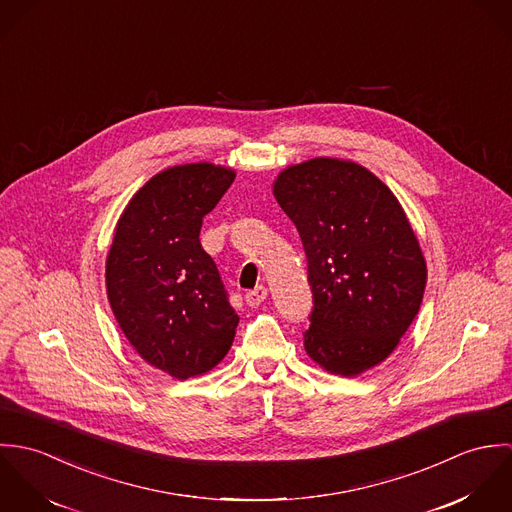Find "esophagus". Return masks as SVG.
I'll use <instances>...</instances> for the list:
<instances>
[{"instance_id": "1", "label": "esophagus", "mask_w": 512, "mask_h": 512, "mask_svg": "<svg viewBox=\"0 0 512 512\" xmlns=\"http://www.w3.org/2000/svg\"><path fill=\"white\" fill-rule=\"evenodd\" d=\"M266 295H268V290H266L264 286H258L256 290L246 293V303H248L250 307H258V305L266 299Z\"/></svg>"}]
</instances>
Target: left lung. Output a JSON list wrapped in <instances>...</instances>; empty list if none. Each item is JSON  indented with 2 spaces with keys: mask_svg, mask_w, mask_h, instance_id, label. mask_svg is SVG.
<instances>
[{
  "mask_svg": "<svg viewBox=\"0 0 512 512\" xmlns=\"http://www.w3.org/2000/svg\"><path fill=\"white\" fill-rule=\"evenodd\" d=\"M274 197L307 256L305 353L341 376L382 363L418 315L428 278L402 205L366 167L335 157L290 165Z\"/></svg>",
  "mask_w": 512,
  "mask_h": 512,
  "instance_id": "left-lung-1",
  "label": "left lung"
}]
</instances>
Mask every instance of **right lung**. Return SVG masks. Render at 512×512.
Here are the masks:
<instances>
[{"label": "right lung", "mask_w": 512, "mask_h": 512, "mask_svg": "<svg viewBox=\"0 0 512 512\" xmlns=\"http://www.w3.org/2000/svg\"><path fill=\"white\" fill-rule=\"evenodd\" d=\"M236 173L187 163L153 175L116 224L106 258L114 317L147 365L173 378L205 374L228 353L238 315L199 234Z\"/></svg>", "instance_id": "1"}]
</instances>
